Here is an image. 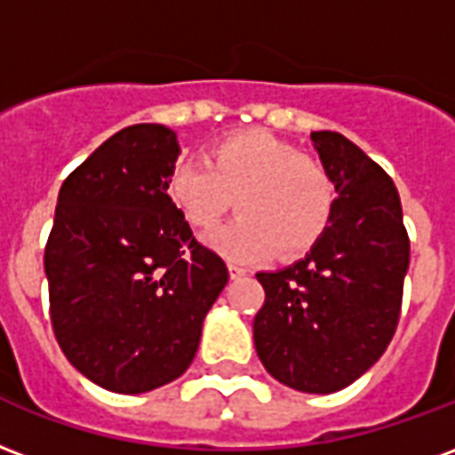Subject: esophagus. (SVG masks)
<instances>
[{
    "label": "esophagus",
    "mask_w": 455,
    "mask_h": 455,
    "mask_svg": "<svg viewBox=\"0 0 455 455\" xmlns=\"http://www.w3.org/2000/svg\"><path fill=\"white\" fill-rule=\"evenodd\" d=\"M228 275H231L234 279L243 277L245 267H241V265H236V262H228Z\"/></svg>",
    "instance_id": "1"
}]
</instances>
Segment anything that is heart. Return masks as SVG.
<instances>
[{
    "label": "heart",
    "mask_w": 455,
    "mask_h": 455,
    "mask_svg": "<svg viewBox=\"0 0 455 455\" xmlns=\"http://www.w3.org/2000/svg\"><path fill=\"white\" fill-rule=\"evenodd\" d=\"M168 200L200 234H212L234 200L241 219L212 245L231 260L306 253L325 234L335 212L328 168L267 130H245L212 144L204 161L185 159L166 178Z\"/></svg>",
    "instance_id": "1"
}]
</instances>
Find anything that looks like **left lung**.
<instances>
[{"label":"left lung","mask_w":455,"mask_h":455,"mask_svg":"<svg viewBox=\"0 0 455 455\" xmlns=\"http://www.w3.org/2000/svg\"><path fill=\"white\" fill-rule=\"evenodd\" d=\"M335 183V212L311 253L258 272L265 304L253 321L262 366L304 393L355 383L398 328L410 238L395 185L339 132H311Z\"/></svg>","instance_id":"8db88e82"}]
</instances>
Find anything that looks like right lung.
I'll return each mask as SVG.
<instances>
[{
  "instance_id": "1",
  "label": "right lung",
  "mask_w": 455,
  "mask_h": 455,
  "mask_svg": "<svg viewBox=\"0 0 455 455\" xmlns=\"http://www.w3.org/2000/svg\"><path fill=\"white\" fill-rule=\"evenodd\" d=\"M178 142L132 124L67 176L45 245L50 321L65 356L113 393H147L193 364L228 270L168 200Z\"/></svg>"
}]
</instances>
